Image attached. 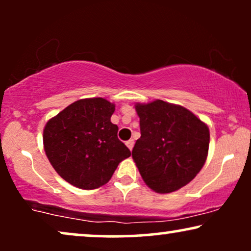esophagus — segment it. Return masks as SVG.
Segmentation results:
<instances>
[{
    "label": "esophagus",
    "instance_id": "34e87169",
    "mask_svg": "<svg viewBox=\"0 0 251 251\" xmlns=\"http://www.w3.org/2000/svg\"><path fill=\"white\" fill-rule=\"evenodd\" d=\"M126 145L128 146V149L131 151L132 149H133V145H135V140L133 139H129V140H126Z\"/></svg>",
    "mask_w": 251,
    "mask_h": 251
}]
</instances>
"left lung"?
<instances>
[{"label": "left lung", "mask_w": 251, "mask_h": 251, "mask_svg": "<svg viewBox=\"0 0 251 251\" xmlns=\"http://www.w3.org/2000/svg\"><path fill=\"white\" fill-rule=\"evenodd\" d=\"M135 107L140 138L132 159L144 181L157 193L179 190L197 176L207 159V125L183 106L159 99Z\"/></svg>", "instance_id": "8db88e82"}]
</instances>
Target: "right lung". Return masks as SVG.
I'll list each match as a JSON object with an SVG mask.
<instances>
[{"label":"right lung","mask_w":251,"mask_h":251,"mask_svg":"<svg viewBox=\"0 0 251 251\" xmlns=\"http://www.w3.org/2000/svg\"><path fill=\"white\" fill-rule=\"evenodd\" d=\"M115 106L104 98H87L67 106L43 130L44 151L58 175L83 190L111 179L119 163L131 155L111 122Z\"/></svg>","instance_id":"obj_1"}]
</instances>
